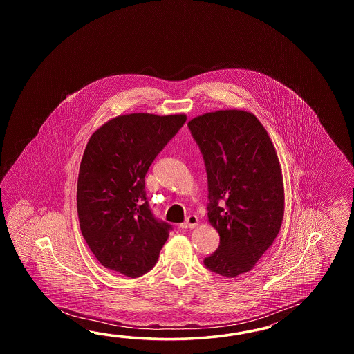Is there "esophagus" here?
Segmentation results:
<instances>
[{"mask_svg":"<svg viewBox=\"0 0 354 354\" xmlns=\"http://www.w3.org/2000/svg\"><path fill=\"white\" fill-rule=\"evenodd\" d=\"M197 225H198V218H197V216L189 215L187 220L183 224H180V229H194Z\"/></svg>","mask_w":354,"mask_h":354,"instance_id":"1","label":"esophagus"}]
</instances>
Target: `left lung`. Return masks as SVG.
<instances>
[{"mask_svg": "<svg viewBox=\"0 0 354 354\" xmlns=\"http://www.w3.org/2000/svg\"><path fill=\"white\" fill-rule=\"evenodd\" d=\"M188 128L203 153L209 183V223L218 248L210 271L235 279L252 271L277 238L285 214L279 156L254 113L239 109L196 116Z\"/></svg>", "mask_w": 354, "mask_h": 354, "instance_id": "left-lung-1", "label": "left lung"}]
</instances>
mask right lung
<instances>
[{
    "label": "right lung",
    "instance_id": "obj_1",
    "mask_svg": "<svg viewBox=\"0 0 354 354\" xmlns=\"http://www.w3.org/2000/svg\"><path fill=\"white\" fill-rule=\"evenodd\" d=\"M186 120L185 113H127L91 136L77 180V212L84 241L107 270L136 279L157 263L171 225L151 215L144 178Z\"/></svg>",
    "mask_w": 354,
    "mask_h": 354
}]
</instances>
